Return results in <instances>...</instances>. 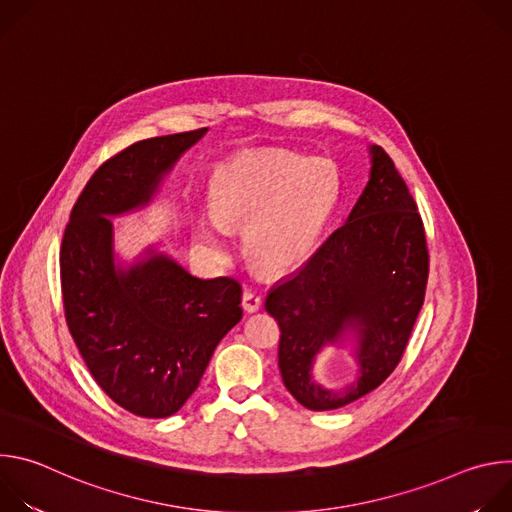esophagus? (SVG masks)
Listing matches in <instances>:
<instances>
[{
    "label": "esophagus",
    "mask_w": 512,
    "mask_h": 512,
    "mask_svg": "<svg viewBox=\"0 0 512 512\" xmlns=\"http://www.w3.org/2000/svg\"><path fill=\"white\" fill-rule=\"evenodd\" d=\"M261 304H263V300H261V296L257 294V291H253V289H245L243 291V308H245V312L253 314V312H257L261 308Z\"/></svg>",
    "instance_id": "esophagus-1"
}]
</instances>
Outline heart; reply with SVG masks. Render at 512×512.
Returning a JSON list of instances; mask_svg holds the SVG:
<instances>
[{
    "mask_svg": "<svg viewBox=\"0 0 512 512\" xmlns=\"http://www.w3.org/2000/svg\"><path fill=\"white\" fill-rule=\"evenodd\" d=\"M338 182L330 164L285 154H251L216 176L218 216H206L198 239L223 251L229 229L253 225L251 255L271 269L304 261L316 247L336 204Z\"/></svg>",
    "mask_w": 512,
    "mask_h": 512,
    "instance_id": "heart-1",
    "label": "heart"
}]
</instances>
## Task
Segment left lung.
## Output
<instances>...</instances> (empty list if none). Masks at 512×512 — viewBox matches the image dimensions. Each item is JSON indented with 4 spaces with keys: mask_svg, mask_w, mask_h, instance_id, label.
<instances>
[{
    "mask_svg": "<svg viewBox=\"0 0 512 512\" xmlns=\"http://www.w3.org/2000/svg\"><path fill=\"white\" fill-rule=\"evenodd\" d=\"M371 154V180L348 221L265 300L281 330L283 385L314 411L377 389L401 362L425 300L429 251L421 214L389 154L379 145ZM348 325L359 332L361 377L342 394L326 392L311 381V362Z\"/></svg>",
    "mask_w": 512,
    "mask_h": 512,
    "instance_id": "left-lung-1",
    "label": "left lung"
}]
</instances>
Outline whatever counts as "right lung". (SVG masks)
<instances>
[{
    "mask_svg": "<svg viewBox=\"0 0 512 512\" xmlns=\"http://www.w3.org/2000/svg\"><path fill=\"white\" fill-rule=\"evenodd\" d=\"M206 127L150 137L103 162L70 212L60 245L66 326L97 385L139 417H168L198 389L223 336L241 320V283L198 279L166 255L113 263L107 216L148 202Z\"/></svg>",
    "mask_w": 512,
    "mask_h": 512,
    "instance_id": "obj_1",
    "label": "right lung"
}]
</instances>
